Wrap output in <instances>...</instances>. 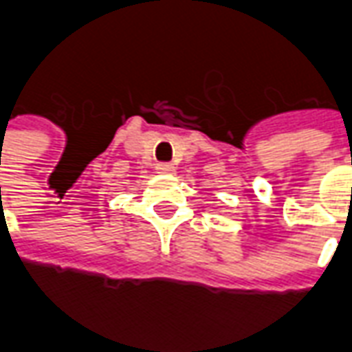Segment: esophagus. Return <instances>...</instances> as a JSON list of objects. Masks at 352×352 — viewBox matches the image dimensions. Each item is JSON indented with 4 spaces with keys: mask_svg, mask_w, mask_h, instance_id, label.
Listing matches in <instances>:
<instances>
[{
    "mask_svg": "<svg viewBox=\"0 0 352 352\" xmlns=\"http://www.w3.org/2000/svg\"><path fill=\"white\" fill-rule=\"evenodd\" d=\"M155 170L161 174H173L176 168H174L173 163H165V161H163V163H157V165H155Z\"/></svg>",
    "mask_w": 352,
    "mask_h": 352,
    "instance_id": "1",
    "label": "esophagus"
}]
</instances>
